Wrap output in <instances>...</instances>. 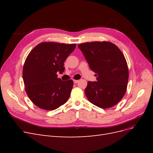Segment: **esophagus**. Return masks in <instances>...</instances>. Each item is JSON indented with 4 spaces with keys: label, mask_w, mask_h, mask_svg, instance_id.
<instances>
[{
    "label": "esophagus",
    "mask_w": 153,
    "mask_h": 153,
    "mask_svg": "<svg viewBox=\"0 0 153 153\" xmlns=\"http://www.w3.org/2000/svg\"><path fill=\"white\" fill-rule=\"evenodd\" d=\"M78 82H79V80H73V82L75 83V84H76V83H78Z\"/></svg>",
    "instance_id": "34e87169"
}]
</instances>
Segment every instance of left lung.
<instances>
[{
    "label": "left lung",
    "mask_w": 153,
    "mask_h": 153,
    "mask_svg": "<svg viewBox=\"0 0 153 153\" xmlns=\"http://www.w3.org/2000/svg\"><path fill=\"white\" fill-rule=\"evenodd\" d=\"M96 82H88L85 94L91 103L108 108L118 103L126 93L128 64L123 53L114 43L94 41L78 45Z\"/></svg>",
    "instance_id": "left-lung-1"
}]
</instances>
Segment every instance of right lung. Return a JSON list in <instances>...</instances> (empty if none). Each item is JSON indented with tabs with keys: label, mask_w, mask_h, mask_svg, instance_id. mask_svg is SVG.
<instances>
[{
	"label": "right lung",
	"mask_w": 153,
	"mask_h": 153,
	"mask_svg": "<svg viewBox=\"0 0 153 153\" xmlns=\"http://www.w3.org/2000/svg\"><path fill=\"white\" fill-rule=\"evenodd\" d=\"M76 44L43 42L36 45L27 57L23 68V79L29 99L38 107L53 110L65 103L73 86L72 80L62 81L64 61Z\"/></svg>",
	"instance_id": "1"
}]
</instances>
